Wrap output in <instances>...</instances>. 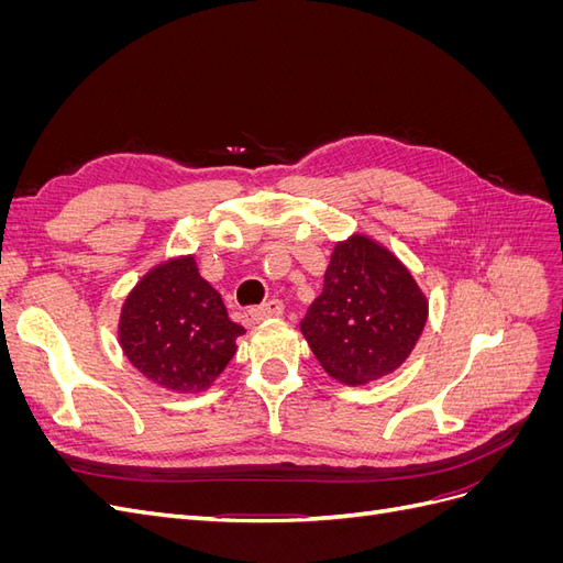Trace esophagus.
<instances>
[{"label":"esophagus","mask_w":563,"mask_h":563,"mask_svg":"<svg viewBox=\"0 0 563 563\" xmlns=\"http://www.w3.org/2000/svg\"><path fill=\"white\" fill-rule=\"evenodd\" d=\"M284 312V302L282 300H267L263 302L261 308H249L244 312V321L246 323H258L263 319H269V317H279Z\"/></svg>","instance_id":"esophagus-1"}]
</instances>
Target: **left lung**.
I'll return each instance as SVG.
<instances>
[{
  "label": "left lung",
  "mask_w": 563,
  "mask_h": 563,
  "mask_svg": "<svg viewBox=\"0 0 563 563\" xmlns=\"http://www.w3.org/2000/svg\"><path fill=\"white\" fill-rule=\"evenodd\" d=\"M428 321V298L395 253L366 234L338 242L300 331L321 368L356 387L397 371Z\"/></svg>",
  "instance_id": "obj_1"
}]
</instances>
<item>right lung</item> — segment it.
<instances>
[{
	"label": "right lung",
	"instance_id": "obj_1",
	"mask_svg": "<svg viewBox=\"0 0 563 563\" xmlns=\"http://www.w3.org/2000/svg\"><path fill=\"white\" fill-rule=\"evenodd\" d=\"M244 327L199 275L195 255L164 261L133 286L119 345L143 376L172 391H201L225 371Z\"/></svg>",
	"mask_w": 563,
	"mask_h": 563
}]
</instances>
